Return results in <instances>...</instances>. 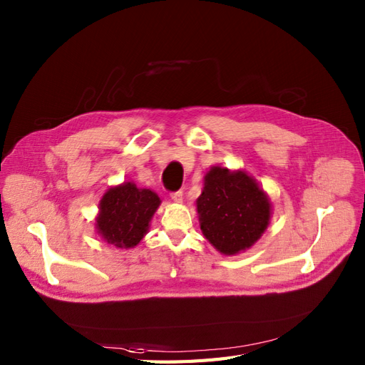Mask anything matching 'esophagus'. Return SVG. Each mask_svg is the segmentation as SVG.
<instances>
[{"label":"esophagus","mask_w":365,"mask_h":365,"mask_svg":"<svg viewBox=\"0 0 365 365\" xmlns=\"http://www.w3.org/2000/svg\"><path fill=\"white\" fill-rule=\"evenodd\" d=\"M182 197H183V191L182 190H179V191H174V192H171V198L174 200V202H182Z\"/></svg>","instance_id":"obj_1"}]
</instances>
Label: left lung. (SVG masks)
Wrapping results in <instances>:
<instances>
[{"mask_svg":"<svg viewBox=\"0 0 365 365\" xmlns=\"http://www.w3.org/2000/svg\"><path fill=\"white\" fill-rule=\"evenodd\" d=\"M197 212L206 240L218 252L235 255L261 238L269 221V202L244 171L214 167L205 175Z\"/></svg>","mask_w":365,"mask_h":365,"instance_id":"obj_1","label":"left lung"}]
</instances>
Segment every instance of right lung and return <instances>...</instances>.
<instances>
[{
  "label": "right lung",
  "mask_w": 365,
  "mask_h": 365,
  "mask_svg": "<svg viewBox=\"0 0 365 365\" xmlns=\"http://www.w3.org/2000/svg\"><path fill=\"white\" fill-rule=\"evenodd\" d=\"M159 203L155 192L139 190L132 182L110 187L100 202L98 233L118 249H130L144 238Z\"/></svg>",
  "instance_id": "add662e5"
}]
</instances>
